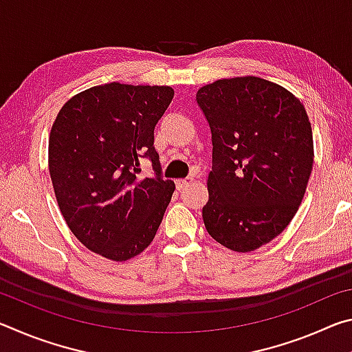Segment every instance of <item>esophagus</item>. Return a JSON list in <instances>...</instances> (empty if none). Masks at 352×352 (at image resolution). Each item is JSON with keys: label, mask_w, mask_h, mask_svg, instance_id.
<instances>
[{"label": "esophagus", "mask_w": 352, "mask_h": 352, "mask_svg": "<svg viewBox=\"0 0 352 352\" xmlns=\"http://www.w3.org/2000/svg\"><path fill=\"white\" fill-rule=\"evenodd\" d=\"M194 180V178L192 177H188V178H182V180H177L175 182V186H177V189L178 190H183L184 188H186L188 186V184L190 183V182H192Z\"/></svg>", "instance_id": "34e87169"}]
</instances>
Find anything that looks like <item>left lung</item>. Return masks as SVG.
I'll list each match as a JSON object with an SVG mask.
<instances>
[{
	"label": "left lung",
	"instance_id": "1",
	"mask_svg": "<svg viewBox=\"0 0 352 352\" xmlns=\"http://www.w3.org/2000/svg\"><path fill=\"white\" fill-rule=\"evenodd\" d=\"M197 104L212 141L206 231L233 252H253L283 233L305 197L314 164L305 105L254 76L208 83Z\"/></svg>",
	"mask_w": 352,
	"mask_h": 352
}]
</instances>
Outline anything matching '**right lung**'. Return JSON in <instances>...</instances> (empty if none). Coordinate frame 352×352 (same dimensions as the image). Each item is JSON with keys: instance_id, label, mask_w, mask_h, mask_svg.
I'll return each mask as SVG.
<instances>
[{"instance_id": "obj_1", "label": "right lung", "mask_w": 352, "mask_h": 352, "mask_svg": "<svg viewBox=\"0 0 352 352\" xmlns=\"http://www.w3.org/2000/svg\"><path fill=\"white\" fill-rule=\"evenodd\" d=\"M174 90L111 82L71 98L52 124L47 164L58 208L88 250L127 261L153 241L175 183L162 177L153 130ZM148 157L153 177L140 175Z\"/></svg>"}]
</instances>
